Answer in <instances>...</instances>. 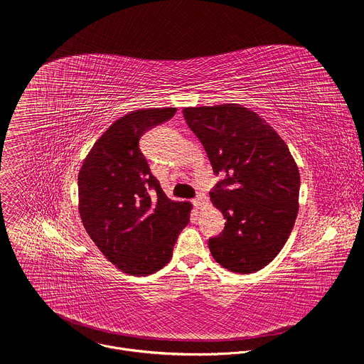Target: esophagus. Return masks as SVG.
<instances>
[{
  "instance_id": "1",
  "label": "esophagus",
  "mask_w": 364,
  "mask_h": 364,
  "mask_svg": "<svg viewBox=\"0 0 364 364\" xmlns=\"http://www.w3.org/2000/svg\"><path fill=\"white\" fill-rule=\"evenodd\" d=\"M204 200H205V197H204V196H198L197 198H194V200H193V203H194V205L197 207V209H200V207L204 204Z\"/></svg>"
}]
</instances>
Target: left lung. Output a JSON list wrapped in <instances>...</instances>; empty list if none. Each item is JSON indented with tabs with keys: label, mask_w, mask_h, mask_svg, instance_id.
Here are the masks:
<instances>
[{
	"label": "left lung",
	"mask_w": 364,
	"mask_h": 364,
	"mask_svg": "<svg viewBox=\"0 0 364 364\" xmlns=\"http://www.w3.org/2000/svg\"><path fill=\"white\" fill-rule=\"evenodd\" d=\"M220 181L210 191L226 219L209 239L215 261L252 274L279 253L298 215L299 171L278 132L237 103L183 109Z\"/></svg>",
	"instance_id": "1"
}]
</instances>
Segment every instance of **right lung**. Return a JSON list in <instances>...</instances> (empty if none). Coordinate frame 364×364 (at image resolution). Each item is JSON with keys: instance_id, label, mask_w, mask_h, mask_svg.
I'll return each instance as SVG.
<instances>
[{"instance_id": "right-lung-1", "label": "right lung", "mask_w": 364, "mask_h": 364, "mask_svg": "<svg viewBox=\"0 0 364 364\" xmlns=\"http://www.w3.org/2000/svg\"><path fill=\"white\" fill-rule=\"evenodd\" d=\"M176 108L138 109L115 121L95 142L77 177L79 213L97 249L128 275L166 267L191 204L173 201L151 174L139 138L174 117Z\"/></svg>"}]
</instances>
